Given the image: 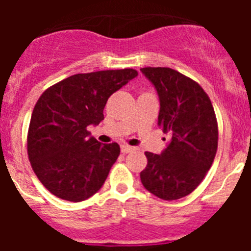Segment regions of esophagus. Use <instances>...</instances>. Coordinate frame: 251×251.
<instances>
[{
  "instance_id": "1",
  "label": "esophagus",
  "mask_w": 251,
  "mask_h": 251,
  "mask_svg": "<svg viewBox=\"0 0 251 251\" xmlns=\"http://www.w3.org/2000/svg\"><path fill=\"white\" fill-rule=\"evenodd\" d=\"M136 150L134 147H132V146H128V145H122L121 146V151L123 153H129V152H133V151Z\"/></svg>"
}]
</instances>
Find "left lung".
Masks as SVG:
<instances>
[{"mask_svg":"<svg viewBox=\"0 0 251 251\" xmlns=\"http://www.w3.org/2000/svg\"><path fill=\"white\" fill-rule=\"evenodd\" d=\"M159 97L158 127L171 136L161 154L146 152L142 185L162 200H178L202 182L217 151L219 128L200 84L171 68H142Z\"/></svg>","mask_w":251,"mask_h":251,"instance_id":"8db88e82","label":"left lung"}]
</instances>
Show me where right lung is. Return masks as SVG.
Returning <instances> with one entry per match:
<instances>
[{"label":"right lung","instance_id":"obj_1","mask_svg":"<svg viewBox=\"0 0 251 251\" xmlns=\"http://www.w3.org/2000/svg\"><path fill=\"white\" fill-rule=\"evenodd\" d=\"M137 75L134 69L75 74L41 94L28 126L27 154L51 194L79 202L100 190L121 148L89 138L88 126L103 121L108 98Z\"/></svg>","mask_w":251,"mask_h":251}]
</instances>
